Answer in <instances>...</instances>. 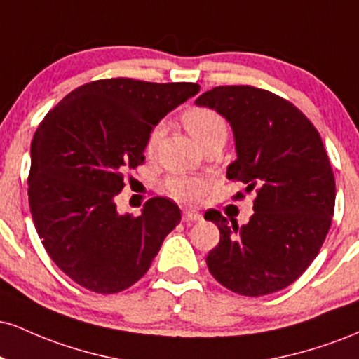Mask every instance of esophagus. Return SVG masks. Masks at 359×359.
<instances>
[{"instance_id":"34e87169","label":"esophagus","mask_w":359,"mask_h":359,"mask_svg":"<svg viewBox=\"0 0 359 359\" xmlns=\"http://www.w3.org/2000/svg\"><path fill=\"white\" fill-rule=\"evenodd\" d=\"M182 219H184V222H196V221L203 219V214L194 211V209H185Z\"/></svg>"}]
</instances>
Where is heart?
Here are the masks:
<instances>
[{"label": "heart", "mask_w": 359, "mask_h": 359, "mask_svg": "<svg viewBox=\"0 0 359 359\" xmlns=\"http://www.w3.org/2000/svg\"><path fill=\"white\" fill-rule=\"evenodd\" d=\"M182 121L185 128L189 130V133L192 135L194 140H196L199 145H204L209 138H212L214 135L226 133V123L219 113H216L214 109L209 108H191L184 113ZM163 135V126L156 125L154 130L148 135L145 150L148 154L155 150L156 145H158L160 138ZM165 189L168 196H172L174 199L179 201H192L197 199L201 194L204 192L205 184L203 180L194 179V177H172V179L167 180Z\"/></svg>", "instance_id": "obj_1"}]
</instances>
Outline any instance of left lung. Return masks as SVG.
Returning <instances> with one entry per match:
<instances>
[{"label": "left lung", "instance_id": "left-lung-1", "mask_svg": "<svg viewBox=\"0 0 359 359\" xmlns=\"http://www.w3.org/2000/svg\"><path fill=\"white\" fill-rule=\"evenodd\" d=\"M196 104L231 125L236 160L226 177L257 191L246 224L205 212L221 233L208 269L246 297L282 290L314 262L334 214V174L319 131L292 102L251 86H219Z\"/></svg>", "mask_w": 359, "mask_h": 359}]
</instances>
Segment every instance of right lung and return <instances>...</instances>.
<instances>
[{
  "label": "right lung",
  "instance_id": "add662e5",
  "mask_svg": "<svg viewBox=\"0 0 359 359\" xmlns=\"http://www.w3.org/2000/svg\"><path fill=\"white\" fill-rule=\"evenodd\" d=\"M199 93L192 82L156 84L126 77L94 81L62 100L32 142L28 201L48 257L74 282L116 294L150 269L180 209L151 197L142 214H119L125 172L145 160L148 135Z\"/></svg>",
  "mask_w": 359,
  "mask_h": 359
}]
</instances>
